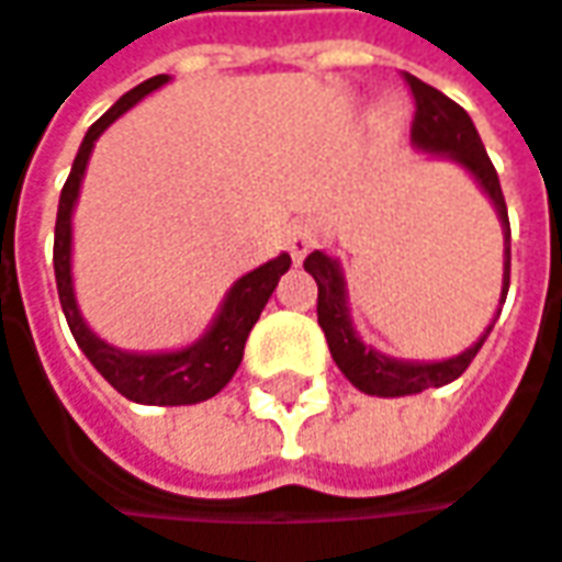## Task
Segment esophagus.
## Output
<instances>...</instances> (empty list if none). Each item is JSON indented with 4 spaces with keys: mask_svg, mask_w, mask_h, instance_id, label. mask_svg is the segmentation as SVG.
<instances>
[{
    "mask_svg": "<svg viewBox=\"0 0 562 562\" xmlns=\"http://www.w3.org/2000/svg\"><path fill=\"white\" fill-rule=\"evenodd\" d=\"M285 248L292 254V260H305L308 250L314 248V228L312 222H292L289 232H285Z\"/></svg>",
    "mask_w": 562,
    "mask_h": 562,
    "instance_id": "obj_1",
    "label": "esophagus"
}]
</instances>
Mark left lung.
I'll return each instance as SVG.
<instances>
[{"mask_svg":"<svg viewBox=\"0 0 562 562\" xmlns=\"http://www.w3.org/2000/svg\"><path fill=\"white\" fill-rule=\"evenodd\" d=\"M407 85L416 101V114H413L411 143L419 151L432 155V158H448L454 165H461L477 187L490 196L493 210L499 215L503 225V295L499 305L506 302L509 292V213H506V200H503V187L496 178V168L490 161V155L483 149L477 136L474 120L468 116V111L461 104H454L451 98H446L439 88L419 82L416 76H407ZM305 270L312 273L317 282V324L327 337L330 356L337 362V369L347 375L362 394L372 397H407V394H419L426 387H442L448 381L461 379L464 369L474 362V356L483 347V340L490 337L493 324L477 337L474 347H468L464 352L451 356V359H439V362H416V359H394L384 356L375 347H369L349 317V292L347 277L337 257L324 254V250H312L305 257Z\"/></svg>","mask_w":562,"mask_h":562,"instance_id":"left-lung-1","label":"left lung"}]
</instances>
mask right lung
<instances>
[{
  "label": "right lung",
  "instance_id": "1",
  "mask_svg": "<svg viewBox=\"0 0 562 562\" xmlns=\"http://www.w3.org/2000/svg\"><path fill=\"white\" fill-rule=\"evenodd\" d=\"M165 82H168V76H155L149 82L136 85L85 133L79 155L72 161V171L59 193L56 235H53V273H56L59 305H63L76 344L82 347L88 362L111 381V387H116L126 401H136V404L181 407V404H200V401L215 397L238 372L250 327L257 324L263 305L270 302L282 273L292 267V257L280 254V257L267 260L263 267L245 273L241 280H235V285L225 292L213 324L206 327V334L190 347L171 349V352H130V349H120L101 340L85 324L79 302H76V285H72V210H76V200L82 190L85 168H88V158H91L98 136L114 123L116 116L126 114L133 104H139L146 94H151Z\"/></svg>",
  "mask_w": 562,
  "mask_h": 562
}]
</instances>
